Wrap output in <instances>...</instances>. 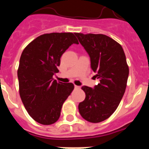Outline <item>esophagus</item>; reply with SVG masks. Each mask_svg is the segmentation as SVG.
Returning a JSON list of instances; mask_svg holds the SVG:
<instances>
[{"label": "esophagus", "instance_id": "obj_1", "mask_svg": "<svg viewBox=\"0 0 149 149\" xmlns=\"http://www.w3.org/2000/svg\"><path fill=\"white\" fill-rule=\"evenodd\" d=\"M74 89H80V86H77V85H74Z\"/></svg>", "mask_w": 149, "mask_h": 149}]
</instances>
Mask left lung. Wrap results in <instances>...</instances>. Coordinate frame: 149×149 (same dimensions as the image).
<instances>
[{
  "label": "left lung",
  "mask_w": 149,
  "mask_h": 149,
  "mask_svg": "<svg viewBox=\"0 0 149 149\" xmlns=\"http://www.w3.org/2000/svg\"><path fill=\"white\" fill-rule=\"evenodd\" d=\"M74 35L90 57L91 68L100 81L91 88L84 86L86 98L78 105L79 113L89 122L98 123L113 113L125 92L128 65L121 45L104 34Z\"/></svg>",
  "instance_id": "obj_1"
}]
</instances>
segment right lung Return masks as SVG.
Masks as SVG:
<instances>
[{
  "mask_svg": "<svg viewBox=\"0 0 149 149\" xmlns=\"http://www.w3.org/2000/svg\"><path fill=\"white\" fill-rule=\"evenodd\" d=\"M72 44V33H51L38 36L24 49L19 61V94L29 115L42 125L58 120L62 106L74 89L72 83L57 82L60 57Z\"/></svg>",
  "mask_w": 149,
  "mask_h": 149,
  "instance_id": "right-lung-1",
  "label": "right lung"
}]
</instances>
